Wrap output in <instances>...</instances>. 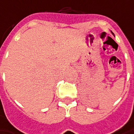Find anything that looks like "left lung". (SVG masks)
Masks as SVG:
<instances>
[{"label":"left lung","instance_id":"8db88e82","mask_svg":"<svg viewBox=\"0 0 134 134\" xmlns=\"http://www.w3.org/2000/svg\"><path fill=\"white\" fill-rule=\"evenodd\" d=\"M111 33H112V35H114V33H113L112 32H111Z\"/></svg>","mask_w":134,"mask_h":134}]
</instances>
